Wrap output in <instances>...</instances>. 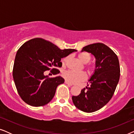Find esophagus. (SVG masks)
<instances>
[{
  "label": "esophagus",
  "mask_w": 134,
  "mask_h": 134,
  "mask_svg": "<svg viewBox=\"0 0 134 134\" xmlns=\"http://www.w3.org/2000/svg\"><path fill=\"white\" fill-rule=\"evenodd\" d=\"M65 83L66 84H67V85H69V86H72V84L70 83H69V82H68V81H66V80H65Z\"/></svg>",
  "instance_id": "esophagus-1"
}]
</instances>
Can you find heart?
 I'll use <instances>...</instances> for the list:
<instances>
[{
  "instance_id": "1",
  "label": "heart",
  "mask_w": 134,
  "mask_h": 134,
  "mask_svg": "<svg viewBox=\"0 0 134 134\" xmlns=\"http://www.w3.org/2000/svg\"><path fill=\"white\" fill-rule=\"evenodd\" d=\"M77 57L83 63L87 64L91 60V55L88 52H80L77 55ZM68 58H65L62 60V63L63 65L66 64ZM86 69L90 74L94 72L96 68L94 65H88L85 66ZM63 77L65 79L70 83H77L83 81L87 77V74L84 72H76L73 71H67L63 73Z\"/></svg>"
}]
</instances>
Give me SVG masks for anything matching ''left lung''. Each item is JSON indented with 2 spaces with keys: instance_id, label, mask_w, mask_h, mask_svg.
Returning <instances> with one entry per match:
<instances>
[{
  "instance_id": "left-lung-1",
  "label": "left lung",
  "mask_w": 134,
  "mask_h": 134,
  "mask_svg": "<svg viewBox=\"0 0 134 134\" xmlns=\"http://www.w3.org/2000/svg\"><path fill=\"white\" fill-rule=\"evenodd\" d=\"M91 53L96 58V69L89 81L78 96H72L74 105L87 113L96 111L106 105L112 98L120 77V67L115 53L103 43L83 47L82 52Z\"/></svg>"
}]
</instances>
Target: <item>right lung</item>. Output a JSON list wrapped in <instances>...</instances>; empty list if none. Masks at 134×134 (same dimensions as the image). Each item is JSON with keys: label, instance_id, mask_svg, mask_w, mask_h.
<instances>
[{"label": "right lung", "instance_id": "1", "mask_svg": "<svg viewBox=\"0 0 134 134\" xmlns=\"http://www.w3.org/2000/svg\"><path fill=\"white\" fill-rule=\"evenodd\" d=\"M77 51L76 49H60L56 45L40 38L24 43L16 53L13 69V77L18 93L29 105L41 107L48 104L55 93L57 87L63 83L60 76L49 77L46 71L53 74L60 71L61 59Z\"/></svg>", "mask_w": 134, "mask_h": 134}]
</instances>
